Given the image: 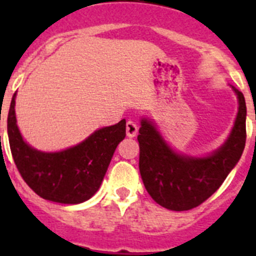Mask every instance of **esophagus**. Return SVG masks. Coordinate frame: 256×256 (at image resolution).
Listing matches in <instances>:
<instances>
[{
  "label": "esophagus",
  "instance_id": "34e87169",
  "mask_svg": "<svg viewBox=\"0 0 256 256\" xmlns=\"http://www.w3.org/2000/svg\"><path fill=\"white\" fill-rule=\"evenodd\" d=\"M126 136H128V137H134V136L137 134L138 126H137V124H136L134 122L128 120L126 124Z\"/></svg>",
  "mask_w": 256,
  "mask_h": 256
}]
</instances>
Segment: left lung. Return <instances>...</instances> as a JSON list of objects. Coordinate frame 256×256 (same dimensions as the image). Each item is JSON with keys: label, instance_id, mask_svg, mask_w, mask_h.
I'll return each instance as SVG.
<instances>
[{"label": "left lung", "instance_id": "left-lung-1", "mask_svg": "<svg viewBox=\"0 0 256 256\" xmlns=\"http://www.w3.org/2000/svg\"><path fill=\"white\" fill-rule=\"evenodd\" d=\"M238 98V112L224 144L205 158H192L172 150L156 126L142 119L140 134V173L154 201L174 212L202 204L222 186L242 155L246 142V102Z\"/></svg>", "mask_w": 256, "mask_h": 256}]
</instances>
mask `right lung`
Listing matches in <instances>:
<instances>
[{"label": "right lung", "mask_w": 256, "mask_h": 256, "mask_svg": "<svg viewBox=\"0 0 256 256\" xmlns=\"http://www.w3.org/2000/svg\"><path fill=\"white\" fill-rule=\"evenodd\" d=\"M15 96L8 115V134L14 162L22 180L44 200L80 204L100 188L119 142L126 137V119L92 133L76 146L58 152L30 148L19 132Z\"/></svg>", "instance_id": "add662e5"}]
</instances>
